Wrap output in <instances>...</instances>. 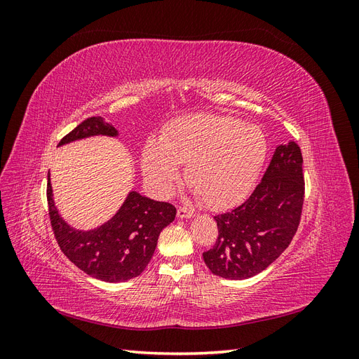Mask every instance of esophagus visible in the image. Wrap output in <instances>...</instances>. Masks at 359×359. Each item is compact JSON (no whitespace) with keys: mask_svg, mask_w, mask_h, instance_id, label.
<instances>
[{"mask_svg":"<svg viewBox=\"0 0 359 359\" xmlns=\"http://www.w3.org/2000/svg\"><path fill=\"white\" fill-rule=\"evenodd\" d=\"M177 215H178V219H191V217H194V212L187 210V208H182V206H180L178 211H177Z\"/></svg>","mask_w":359,"mask_h":359,"instance_id":"1","label":"esophagus"}]
</instances>
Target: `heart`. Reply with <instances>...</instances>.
I'll use <instances>...</instances> for the list:
<instances>
[{"mask_svg": "<svg viewBox=\"0 0 359 359\" xmlns=\"http://www.w3.org/2000/svg\"><path fill=\"white\" fill-rule=\"evenodd\" d=\"M268 156L262 128L231 115L177 118L160 139H149L142 170L149 186L166 196L189 163L186 177L203 203L222 210L243 202L255 189Z\"/></svg>", "mask_w": 359, "mask_h": 359, "instance_id": "heart-1", "label": "heart"}]
</instances>
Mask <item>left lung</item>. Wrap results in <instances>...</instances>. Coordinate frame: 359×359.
<instances>
[{
    "label": "left lung",
    "instance_id": "left-lung-1",
    "mask_svg": "<svg viewBox=\"0 0 359 359\" xmlns=\"http://www.w3.org/2000/svg\"><path fill=\"white\" fill-rule=\"evenodd\" d=\"M304 203L298 144L278 145L259 186L238 208L214 217L219 236L203 260L212 274L244 280L262 273L295 235Z\"/></svg>",
    "mask_w": 359,
    "mask_h": 359
}]
</instances>
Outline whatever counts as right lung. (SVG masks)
<instances>
[{
  "label": "right lung",
  "mask_w": 359,
  "mask_h": 359,
  "mask_svg": "<svg viewBox=\"0 0 359 359\" xmlns=\"http://www.w3.org/2000/svg\"><path fill=\"white\" fill-rule=\"evenodd\" d=\"M91 136L116 137L118 130L102 116L85 119L58 147ZM48 205L53 233L61 252L93 278L121 283L137 277L149 264L160 232L175 220V206L132 190L112 219L90 231L74 229L58 212L48 173Z\"/></svg>",
  "instance_id": "right-lung-1"
}]
</instances>
